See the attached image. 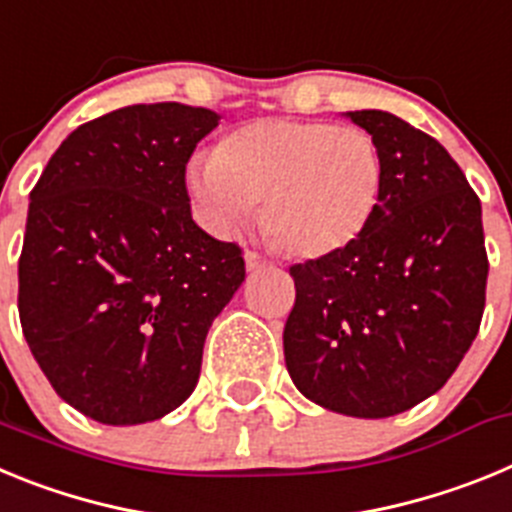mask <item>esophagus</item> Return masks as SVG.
I'll return each instance as SVG.
<instances>
[{
	"label": "esophagus",
	"instance_id": "34e87169",
	"mask_svg": "<svg viewBox=\"0 0 512 512\" xmlns=\"http://www.w3.org/2000/svg\"><path fill=\"white\" fill-rule=\"evenodd\" d=\"M243 259H246V269L248 271H261V269H266V266H269V261H266L264 256H261V253H256V251H246V256H243Z\"/></svg>",
	"mask_w": 512,
	"mask_h": 512
}]
</instances>
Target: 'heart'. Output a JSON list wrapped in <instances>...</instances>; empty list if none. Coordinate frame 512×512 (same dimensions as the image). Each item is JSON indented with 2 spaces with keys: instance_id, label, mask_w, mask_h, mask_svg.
Wrapping results in <instances>:
<instances>
[{
  "instance_id": "heart-1",
  "label": "heart",
  "mask_w": 512,
  "mask_h": 512,
  "mask_svg": "<svg viewBox=\"0 0 512 512\" xmlns=\"http://www.w3.org/2000/svg\"><path fill=\"white\" fill-rule=\"evenodd\" d=\"M187 182L215 228L238 230L264 202L271 243L315 261L346 251L372 225L384 158L354 125L264 117L225 135L215 156L194 158Z\"/></svg>"
}]
</instances>
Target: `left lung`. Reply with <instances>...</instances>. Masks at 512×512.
Returning <instances> with one entry per match:
<instances>
[{"label":"left lung","instance_id":"8db88e82","mask_svg":"<svg viewBox=\"0 0 512 512\" xmlns=\"http://www.w3.org/2000/svg\"><path fill=\"white\" fill-rule=\"evenodd\" d=\"M348 117L384 158L359 241L289 269L284 361L297 390L351 418H390L449 382L485 312L482 205L449 151L382 110Z\"/></svg>","mask_w":512,"mask_h":512}]
</instances>
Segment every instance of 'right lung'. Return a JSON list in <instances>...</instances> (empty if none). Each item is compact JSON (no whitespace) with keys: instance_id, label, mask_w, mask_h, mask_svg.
I'll use <instances>...</instances> for the list:
<instances>
[{"instance_id":"obj_1","label":"right lung","mask_w":512,"mask_h":512,"mask_svg":"<svg viewBox=\"0 0 512 512\" xmlns=\"http://www.w3.org/2000/svg\"><path fill=\"white\" fill-rule=\"evenodd\" d=\"M220 115L133 104L84 122L30 192L20 323L71 408L164 418L197 387L207 330L246 279L241 246L192 220L187 164Z\"/></svg>"}]
</instances>
